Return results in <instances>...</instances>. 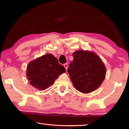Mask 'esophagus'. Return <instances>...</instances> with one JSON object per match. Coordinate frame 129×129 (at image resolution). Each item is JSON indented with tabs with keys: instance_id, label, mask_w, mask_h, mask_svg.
I'll list each match as a JSON object with an SVG mask.
<instances>
[{
	"instance_id": "esophagus-1",
	"label": "esophagus",
	"mask_w": 129,
	"mask_h": 129,
	"mask_svg": "<svg viewBox=\"0 0 129 129\" xmlns=\"http://www.w3.org/2000/svg\"><path fill=\"white\" fill-rule=\"evenodd\" d=\"M63 66L64 67V68H66V70H67V68H68V64H67V63H64L63 64Z\"/></svg>"
}]
</instances>
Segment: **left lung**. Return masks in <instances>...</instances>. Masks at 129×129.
I'll return each instance as SVG.
<instances>
[{"mask_svg":"<svg viewBox=\"0 0 129 129\" xmlns=\"http://www.w3.org/2000/svg\"><path fill=\"white\" fill-rule=\"evenodd\" d=\"M74 60L68 72L74 87L82 93L95 90L103 82L106 68L100 57L95 53L83 50L73 54Z\"/></svg>","mask_w":129,"mask_h":129,"instance_id":"8db88e82","label":"left lung"}]
</instances>
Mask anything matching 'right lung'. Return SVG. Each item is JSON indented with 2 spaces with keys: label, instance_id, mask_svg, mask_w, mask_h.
<instances>
[{
  "label": "right lung",
  "instance_id": "add662e5",
  "mask_svg": "<svg viewBox=\"0 0 129 129\" xmlns=\"http://www.w3.org/2000/svg\"><path fill=\"white\" fill-rule=\"evenodd\" d=\"M65 72V68L58 63L57 58L51 54H47L29 62L27 67V77L34 87L44 90Z\"/></svg>",
  "mask_w": 129,
  "mask_h": 129
}]
</instances>
